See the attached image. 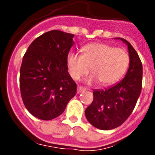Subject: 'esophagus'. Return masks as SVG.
<instances>
[{"label": "esophagus", "instance_id": "1", "mask_svg": "<svg viewBox=\"0 0 155 155\" xmlns=\"http://www.w3.org/2000/svg\"><path fill=\"white\" fill-rule=\"evenodd\" d=\"M86 88L84 87H83V86H78V93L84 92Z\"/></svg>", "mask_w": 155, "mask_h": 155}]
</instances>
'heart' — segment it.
I'll return each instance as SVG.
<instances>
[{"mask_svg": "<svg viewBox=\"0 0 155 155\" xmlns=\"http://www.w3.org/2000/svg\"><path fill=\"white\" fill-rule=\"evenodd\" d=\"M130 64V56L124 49L115 48L105 43H90L82 49L81 55L70 52L67 57V66L74 80H79L91 74L88 83L97 81L102 85L115 84L125 74Z\"/></svg>", "mask_w": 155, "mask_h": 155, "instance_id": "obj_1", "label": "heart"}]
</instances>
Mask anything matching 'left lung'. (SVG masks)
Here are the masks:
<instances>
[{"instance_id":"left-lung-1","label":"left lung","mask_w":155,"mask_h":155,"mask_svg":"<svg viewBox=\"0 0 155 155\" xmlns=\"http://www.w3.org/2000/svg\"><path fill=\"white\" fill-rule=\"evenodd\" d=\"M128 46L130 67L121 81L105 89H94V98L85 109L87 121L94 127L109 130L120 127L130 116L142 88L143 68L139 56L126 39Z\"/></svg>"}]
</instances>
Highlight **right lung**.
Returning <instances> with one entry per match:
<instances>
[{
    "mask_svg": "<svg viewBox=\"0 0 155 155\" xmlns=\"http://www.w3.org/2000/svg\"><path fill=\"white\" fill-rule=\"evenodd\" d=\"M74 36L59 30L47 31L31 42L25 53L20 91L25 106L36 118H56L76 94L77 84L67 66Z\"/></svg>",
    "mask_w": 155,
    "mask_h": 155,
    "instance_id": "add662e5",
    "label": "right lung"
}]
</instances>
